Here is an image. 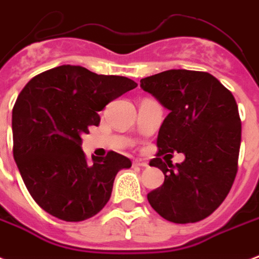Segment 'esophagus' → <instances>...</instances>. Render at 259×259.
<instances>
[{"label":"esophagus","mask_w":259,"mask_h":259,"mask_svg":"<svg viewBox=\"0 0 259 259\" xmlns=\"http://www.w3.org/2000/svg\"><path fill=\"white\" fill-rule=\"evenodd\" d=\"M133 164L137 166V167H147V166H148V162L141 160V159H136V160H133Z\"/></svg>","instance_id":"obj_1"}]
</instances>
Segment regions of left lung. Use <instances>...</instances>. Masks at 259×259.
Returning <instances> with one entry per match:
<instances>
[{
	"instance_id": "8db88e82",
	"label": "left lung",
	"mask_w": 259,
	"mask_h": 259,
	"mask_svg": "<svg viewBox=\"0 0 259 259\" xmlns=\"http://www.w3.org/2000/svg\"><path fill=\"white\" fill-rule=\"evenodd\" d=\"M140 86L170 111L149 162L163 171L164 183L148 193L149 204L174 224L202 221L224 202L236 177L242 140L236 100L203 71H163L143 78ZM174 152H183L184 162L166 165L161 155Z\"/></svg>"
}]
</instances>
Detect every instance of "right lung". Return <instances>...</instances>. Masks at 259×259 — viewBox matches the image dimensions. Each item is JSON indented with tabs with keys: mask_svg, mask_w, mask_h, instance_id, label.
I'll use <instances>...</instances> for the list:
<instances>
[{
	"mask_svg": "<svg viewBox=\"0 0 259 259\" xmlns=\"http://www.w3.org/2000/svg\"><path fill=\"white\" fill-rule=\"evenodd\" d=\"M136 86L126 76L67 64L35 75L17 96L13 158L32 199L51 215L83 221L110 200L115 176L132 162L108 151L88 163L81 136L99 126V111Z\"/></svg>",
	"mask_w": 259,
	"mask_h": 259,
	"instance_id": "add662e5",
	"label": "right lung"
}]
</instances>
